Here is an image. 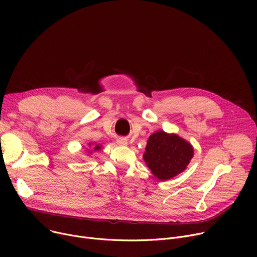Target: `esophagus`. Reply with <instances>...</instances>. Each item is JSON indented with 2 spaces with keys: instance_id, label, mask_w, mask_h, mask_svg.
<instances>
[{
  "instance_id": "34e87169",
  "label": "esophagus",
  "mask_w": 257,
  "mask_h": 257,
  "mask_svg": "<svg viewBox=\"0 0 257 257\" xmlns=\"http://www.w3.org/2000/svg\"><path fill=\"white\" fill-rule=\"evenodd\" d=\"M116 143H117L119 146H125V145H127V141H125L124 139H118V140H116Z\"/></svg>"
}]
</instances>
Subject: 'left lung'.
<instances>
[{
  "label": "left lung",
  "mask_w": 257,
  "mask_h": 257,
  "mask_svg": "<svg viewBox=\"0 0 257 257\" xmlns=\"http://www.w3.org/2000/svg\"><path fill=\"white\" fill-rule=\"evenodd\" d=\"M194 156L193 146L178 137L157 131L148 139L144 160L159 180H169L183 172Z\"/></svg>",
  "instance_id": "1"
}]
</instances>
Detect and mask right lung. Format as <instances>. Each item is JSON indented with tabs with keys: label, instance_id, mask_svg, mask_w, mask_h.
<instances>
[{
	"label": "right lung",
	"instance_id": "obj_1",
	"mask_svg": "<svg viewBox=\"0 0 257 257\" xmlns=\"http://www.w3.org/2000/svg\"><path fill=\"white\" fill-rule=\"evenodd\" d=\"M88 147H89V153H91L92 151H100L101 150V146H99V145H92L91 143H89Z\"/></svg>",
	"mask_w": 257,
	"mask_h": 257
}]
</instances>
